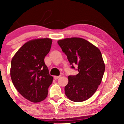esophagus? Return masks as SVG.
<instances>
[{"label":"esophagus","mask_w":124,"mask_h":124,"mask_svg":"<svg viewBox=\"0 0 124 124\" xmlns=\"http://www.w3.org/2000/svg\"><path fill=\"white\" fill-rule=\"evenodd\" d=\"M61 76H55L54 77V79H55V80H56V79H59V78H60Z\"/></svg>","instance_id":"1"}]
</instances>
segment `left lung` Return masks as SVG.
<instances>
[{"mask_svg":"<svg viewBox=\"0 0 124 124\" xmlns=\"http://www.w3.org/2000/svg\"><path fill=\"white\" fill-rule=\"evenodd\" d=\"M58 43L72 68L76 65L79 72L76 76H68L65 94L72 101H84L95 93L103 79L105 63L101 51L82 38H66Z\"/></svg>","mask_w":124,"mask_h":124,"instance_id":"left-lung-1","label":"left lung"}]
</instances>
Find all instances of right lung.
<instances>
[{
    "instance_id": "obj_1",
    "label": "right lung",
    "mask_w": 124,
    "mask_h": 124,
    "mask_svg": "<svg viewBox=\"0 0 124 124\" xmlns=\"http://www.w3.org/2000/svg\"><path fill=\"white\" fill-rule=\"evenodd\" d=\"M51 38L31 39L23 45L11 62L10 76L14 86L25 99L38 103L46 99L53 77L44 62L51 49Z\"/></svg>"
}]
</instances>
